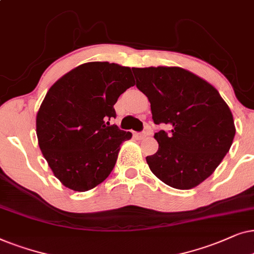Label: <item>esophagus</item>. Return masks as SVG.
Instances as JSON below:
<instances>
[{"mask_svg": "<svg viewBox=\"0 0 254 254\" xmlns=\"http://www.w3.org/2000/svg\"><path fill=\"white\" fill-rule=\"evenodd\" d=\"M147 136H150V132H148V131H144V132H139V133H134V137H136L137 139H144V138H146Z\"/></svg>", "mask_w": 254, "mask_h": 254, "instance_id": "1", "label": "esophagus"}]
</instances>
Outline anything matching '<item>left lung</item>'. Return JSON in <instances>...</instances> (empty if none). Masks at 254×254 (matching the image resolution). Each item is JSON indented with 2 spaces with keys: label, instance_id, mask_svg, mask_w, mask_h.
<instances>
[{
  "label": "left lung",
  "instance_id": "8db88e82",
  "mask_svg": "<svg viewBox=\"0 0 254 254\" xmlns=\"http://www.w3.org/2000/svg\"><path fill=\"white\" fill-rule=\"evenodd\" d=\"M136 86L151 103L154 124L170 131L154 133L157 153L146 157L162 182L191 189L210 177L231 147L236 127L218 90L181 67L132 68Z\"/></svg>",
  "mask_w": 254,
  "mask_h": 254
}]
</instances>
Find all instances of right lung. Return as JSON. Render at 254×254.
<instances>
[{
	"instance_id": "1",
	"label": "right lung",
	"mask_w": 254,
	"mask_h": 254,
	"mask_svg": "<svg viewBox=\"0 0 254 254\" xmlns=\"http://www.w3.org/2000/svg\"><path fill=\"white\" fill-rule=\"evenodd\" d=\"M130 67L87 63L60 77L47 92L36 118L40 151L65 187L87 191L103 182L121 144L132 133L110 125L118 97L134 86Z\"/></svg>"
}]
</instances>
